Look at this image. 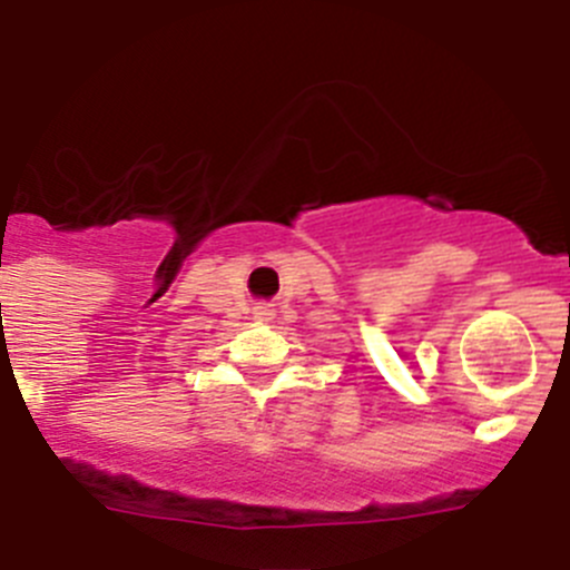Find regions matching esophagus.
Wrapping results in <instances>:
<instances>
[{"instance_id":"1","label":"esophagus","mask_w":570,"mask_h":570,"mask_svg":"<svg viewBox=\"0 0 570 570\" xmlns=\"http://www.w3.org/2000/svg\"><path fill=\"white\" fill-rule=\"evenodd\" d=\"M256 317L269 320V317H273V312H269V308H256Z\"/></svg>"}]
</instances>
